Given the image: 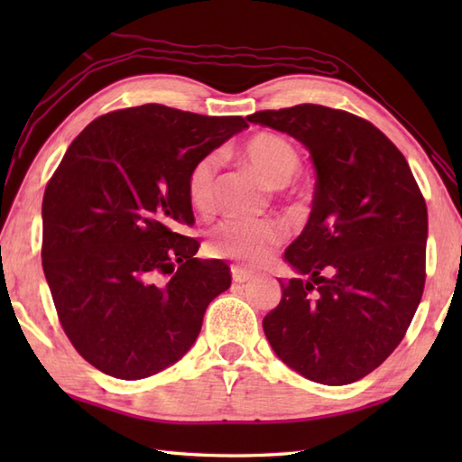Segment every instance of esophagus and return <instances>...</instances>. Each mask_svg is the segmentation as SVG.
I'll use <instances>...</instances> for the list:
<instances>
[{"label": "esophagus", "instance_id": "esophagus-1", "mask_svg": "<svg viewBox=\"0 0 462 462\" xmlns=\"http://www.w3.org/2000/svg\"><path fill=\"white\" fill-rule=\"evenodd\" d=\"M232 280L236 282V283H244V282H250L252 278H254V273L252 272H248V270H244V268H240V266H232Z\"/></svg>", "mask_w": 462, "mask_h": 462}]
</instances>
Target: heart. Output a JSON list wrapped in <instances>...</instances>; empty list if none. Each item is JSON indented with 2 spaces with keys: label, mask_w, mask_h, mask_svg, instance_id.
I'll use <instances>...</instances> for the list:
<instances>
[{
  "label": "heart",
  "mask_w": 462,
  "mask_h": 462,
  "mask_svg": "<svg viewBox=\"0 0 462 462\" xmlns=\"http://www.w3.org/2000/svg\"><path fill=\"white\" fill-rule=\"evenodd\" d=\"M248 161L266 176L272 186L288 184L298 174L301 159L296 146L278 133H256L244 144ZM218 156L206 154L192 164L186 176V196L199 214H208L216 204ZM283 228L276 220L226 218L208 234V250L242 266H260L283 242Z\"/></svg>",
  "instance_id": "b5f03b06"
}]
</instances>
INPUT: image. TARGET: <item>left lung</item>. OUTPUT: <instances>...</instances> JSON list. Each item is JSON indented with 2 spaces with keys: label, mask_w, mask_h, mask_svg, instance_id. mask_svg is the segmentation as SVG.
<instances>
[{
  "label": "left lung",
  "mask_w": 462,
  "mask_h": 462,
  "mask_svg": "<svg viewBox=\"0 0 462 462\" xmlns=\"http://www.w3.org/2000/svg\"><path fill=\"white\" fill-rule=\"evenodd\" d=\"M248 121L306 144L318 172L310 220L286 250L300 276L280 280L263 333L303 377L347 385L395 351L423 298L425 199L403 152L357 115L306 103Z\"/></svg>",
  "instance_id": "obj_1"
}]
</instances>
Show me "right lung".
I'll return each instance as SVG.
<instances>
[{"mask_svg": "<svg viewBox=\"0 0 462 462\" xmlns=\"http://www.w3.org/2000/svg\"><path fill=\"white\" fill-rule=\"evenodd\" d=\"M246 126L242 116L129 106L87 125L49 179L45 278L65 336L106 375L134 381L172 365L230 288L224 262L194 258L186 176Z\"/></svg>", "mask_w": 462, "mask_h": 462, "instance_id": "obj_1", "label": "right lung"}]
</instances>
